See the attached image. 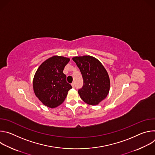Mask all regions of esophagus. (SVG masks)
<instances>
[{
  "label": "esophagus",
  "instance_id": "obj_1",
  "mask_svg": "<svg viewBox=\"0 0 155 155\" xmlns=\"http://www.w3.org/2000/svg\"><path fill=\"white\" fill-rule=\"evenodd\" d=\"M71 85H72V86L73 87H75V83H72V84H71Z\"/></svg>",
  "mask_w": 155,
  "mask_h": 155
}]
</instances>
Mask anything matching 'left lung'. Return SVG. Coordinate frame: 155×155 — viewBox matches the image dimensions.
<instances>
[{
	"instance_id": "left-lung-1",
	"label": "left lung",
	"mask_w": 155,
	"mask_h": 155,
	"mask_svg": "<svg viewBox=\"0 0 155 155\" xmlns=\"http://www.w3.org/2000/svg\"><path fill=\"white\" fill-rule=\"evenodd\" d=\"M79 68L83 80V85L78 89V94L86 104L96 105L108 94L110 79L102 64L90 56L72 58Z\"/></svg>"
}]
</instances>
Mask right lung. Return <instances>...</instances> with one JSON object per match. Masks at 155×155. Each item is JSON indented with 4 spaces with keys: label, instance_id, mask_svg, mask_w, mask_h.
Wrapping results in <instances>:
<instances>
[{
    "label": "right lung",
    "instance_id": "obj_1",
    "mask_svg": "<svg viewBox=\"0 0 155 155\" xmlns=\"http://www.w3.org/2000/svg\"><path fill=\"white\" fill-rule=\"evenodd\" d=\"M70 59L54 56L44 61L37 69L33 80L35 96L45 105L55 108L61 105L72 88L63 73Z\"/></svg>",
    "mask_w": 155,
    "mask_h": 155
}]
</instances>
